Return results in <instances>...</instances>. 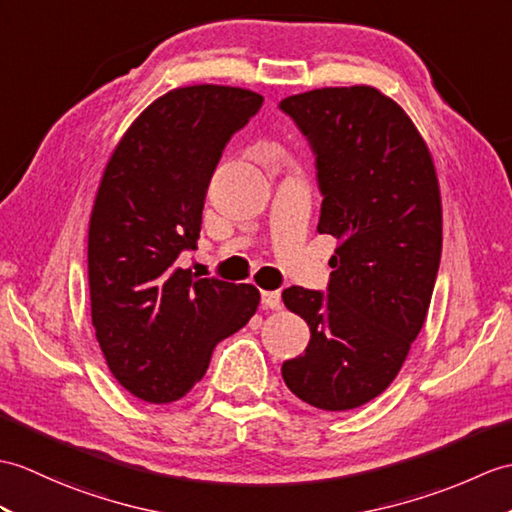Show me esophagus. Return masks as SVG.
<instances>
[{
    "instance_id": "esophagus-1",
    "label": "esophagus",
    "mask_w": 512,
    "mask_h": 512,
    "mask_svg": "<svg viewBox=\"0 0 512 512\" xmlns=\"http://www.w3.org/2000/svg\"><path fill=\"white\" fill-rule=\"evenodd\" d=\"M261 305L266 307V310H281V292L279 290H266L261 292Z\"/></svg>"
}]
</instances>
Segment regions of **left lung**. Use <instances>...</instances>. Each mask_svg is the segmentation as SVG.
Segmentation results:
<instances>
[{"mask_svg": "<svg viewBox=\"0 0 512 512\" xmlns=\"http://www.w3.org/2000/svg\"><path fill=\"white\" fill-rule=\"evenodd\" d=\"M316 157L318 233L340 240L327 292L301 285L283 303L310 325L283 382L314 408L375 399L419 336L441 264V194L410 117L373 87H327L279 102Z\"/></svg>", "mask_w": 512, "mask_h": 512, "instance_id": "obj_1", "label": "left lung"}]
</instances>
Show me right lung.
Wrapping results in <instances>:
<instances>
[{
  "instance_id": "add662e5",
  "label": "right lung",
  "mask_w": 512,
  "mask_h": 512,
  "mask_svg": "<svg viewBox=\"0 0 512 512\" xmlns=\"http://www.w3.org/2000/svg\"><path fill=\"white\" fill-rule=\"evenodd\" d=\"M261 104L237 87L174 89L137 117L104 170L89 224L91 320L117 382L148 403L185 397L259 305L253 285L198 279L176 259L196 248L211 174Z\"/></svg>"
}]
</instances>
